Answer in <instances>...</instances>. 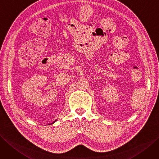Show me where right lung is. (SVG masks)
<instances>
[{
  "label": "right lung",
  "instance_id": "add662e5",
  "mask_svg": "<svg viewBox=\"0 0 159 159\" xmlns=\"http://www.w3.org/2000/svg\"><path fill=\"white\" fill-rule=\"evenodd\" d=\"M56 120H55V121H54V122H56ZM54 122H53V123H54Z\"/></svg>",
  "mask_w": 159,
  "mask_h": 159
}]
</instances>
